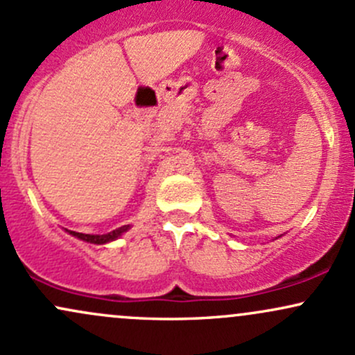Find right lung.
<instances>
[{"mask_svg":"<svg viewBox=\"0 0 355 355\" xmlns=\"http://www.w3.org/2000/svg\"><path fill=\"white\" fill-rule=\"evenodd\" d=\"M130 229H132V225H123V227H120V229L108 232V234H103V235H89V234H78V232L67 230V229L64 230H67L70 235H73V237L83 240V242L95 243V245H105V243H110V242H113V240L120 239L121 235H123L125 232H128Z\"/></svg>","mask_w":355,"mask_h":355,"instance_id":"right-lung-1","label":"right lung"}]
</instances>
